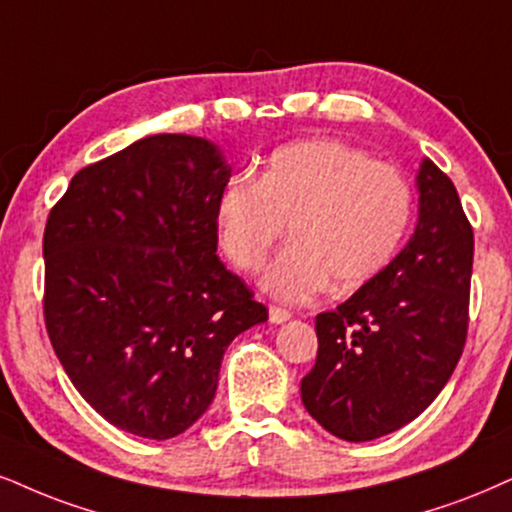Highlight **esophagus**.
I'll use <instances>...</instances> for the list:
<instances>
[{
  "mask_svg": "<svg viewBox=\"0 0 512 512\" xmlns=\"http://www.w3.org/2000/svg\"><path fill=\"white\" fill-rule=\"evenodd\" d=\"M268 318H270V323H273V325H282V323H287L289 318H292V313H289L287 308H280V306H270V311H268Z\"/></svg>",
  "mask_w": 512,
  "mask_h": 512,
  "instance_id": "34e87169",
  "label": "esophagus"
}]
</instances>
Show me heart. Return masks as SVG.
Returning <instances> with one entry per match:
<instances>
[{
  "label": "heart",
  "mask_w": 512,
  "mask_h": 512,
  "mask_svg": "<svg viewBox=\"0 0 512 512\" xmlns=\"http://www.w3.org/2000/svg\"><path fill=\"white\" fill-rule=\"evenodd\" d=\"M413 197L403 175L363 149L315 137L275 149L258 180L237 178L216 204V227L237 268L256 273L289 230L263 289L304 304L330 285L351 289L389 266L408 232Z\"/></svg>",
  "instance_id": "obj_1"
}]
</instances>
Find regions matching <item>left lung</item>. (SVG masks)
Segmentation results:
<instances>
[{
    "label": "left lung",
    "mask_w": 512,
    "mask_h": 512,
    "mask_svg": "<svg viewBox=\"0 0 512 512\" xmlns=\"http://www.w3.org/2000/svg\"><path fill=\"white\" fill-rule=\"evenodd\" d=\"M415 182L418 225L408 244L337 311L315 318L318 358L301 401L344 441L384 437L418 418L465 346L472 227L449 175L430 159Z\"/></svg>",
    "instance_id": "left-lung-1"
}]
</instances>
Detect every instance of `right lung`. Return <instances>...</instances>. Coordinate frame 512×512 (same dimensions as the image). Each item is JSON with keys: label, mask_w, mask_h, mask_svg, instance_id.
Returning a JSON list of instances; mask_svg holds the SVG:
<instances>
[{"label": "right lung", "mask_w": 512, "mask_h": 512, "mask_svg": "<svg viewBox=\"0 0 512 512\" xmlns=\"http://www.w3.org/2000/svg\"><path fill=\"white\" fill-rule=\"evenodd\" d=\"M232 168L213 142L151 135L75 173L44 227V323L73 387L118 430L178 437L223 353L268 308L216 256Z\"/></svg>", "instance_id": "add662e5"}]
</instances>
